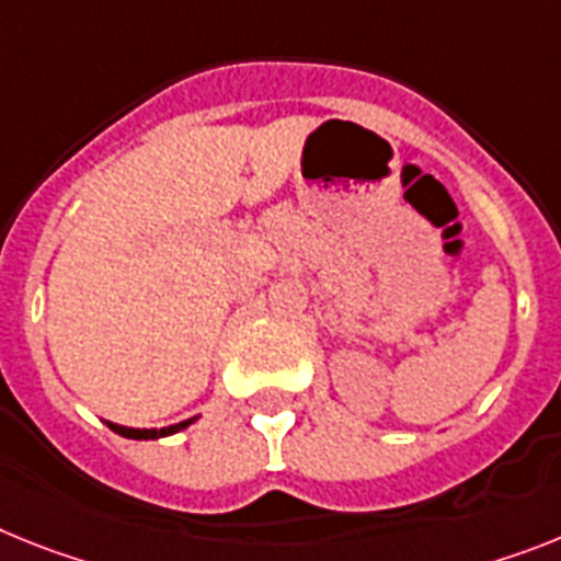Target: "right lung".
<instances>
[{
	"mask_svg": "<svg viewBox=\"0 0 561 561\" xmlns=\"http://www.w3.org/2000/svg\"><path fill=\"white\" fill-rule=\"evenodd\" d=\"M196 419V416H193ZM193 419H185V422H179V425H168V427H125V425H113V422H107V427H111L113 433H119V436H125V439H162V436H171V433H179L185 431L187 425H191Z\"/></svg>",
	"mask_w": 561,
	"mask_h": 561,
	"instance_id": "add662e5",
	"label": "right lung"
}]
</instances>
